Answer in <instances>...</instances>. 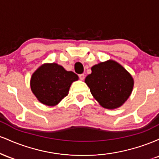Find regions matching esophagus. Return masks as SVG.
Wrapping results in <instances>:
<instances>
[{
    "label": "esophagus",
    "instance_id": "1",
    "mask_svg": "<svg viewBox=\"0 0 159 159\" xmlns=\"http://www.w3.org/2000/svg\"><path fill=\"white\" fill-rule=\"evenodd\" d=\"M79 78L81 80V81H83V80L84 79V74L79 75Z\"/></svg>",
    "mask_w": 159,
    "mask_h": 159
}]
</instances>
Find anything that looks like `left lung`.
Segmentation results:
<instances>
[{
    "instance_id": "8db88e82",
    "label": "left lung",
    "mask_w": 159,
    "mask_h": 159,
    "mask_svg": "<svg viewBox=\"0 0 159 159\" xmlns=\"http://www.w3.org/2000/svg\"><path fill=\"white\" fill-rule=\"evenodd\" d=\"M91 70V74L85 78V83L95 99L107 109L122 106L134 87L131 74L112 60L94 65Z\"/></svg>"
}]
</instances>
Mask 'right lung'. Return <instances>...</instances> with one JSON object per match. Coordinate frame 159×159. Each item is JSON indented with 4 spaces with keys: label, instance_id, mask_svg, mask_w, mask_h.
Segmentation results:
<instances>
[{
    "label": "right lung",
    "instance_id": "add662e5",
    "mask_svg": "<svg viewBox=\"0 0 159 159\" xmlns=\"http://www.w3.org/2000/svg\"><path fill=\"white\" fill-rule=\"evenodd\" d=\"M77 80V75L66 71L62 66L45 63L32 75L30 88L40 102L54 106L68 95L72 83Z\"/></svg>",
    "mask_w": 159,
    "mask_h": 159
}]
</instances>
